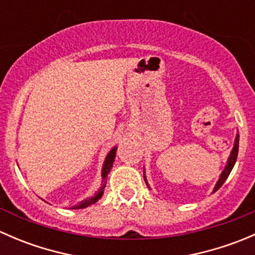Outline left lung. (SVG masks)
<instances>
[{
	"instance_id": "8db88e82",
	"label": "left lung",
	"mask_w": 255,
	"mask_h": 255,
	"mask_svg": "<svg viewBox=\"0 0 255 255\" xmlns=\"http://www.w3.org/2000/svg\"><path fill=\"white\" fill-rule=\"evenodd\" d=\"M238 144H239V135L237 134V137H236L235 146H233L232 151H231L230 158H228L227 165H226L225 170H223V171H222V174H221L220 180H218L217 184H216L215 189H213V192H216V191H217L218 189H220L221 186H222L223 182H225L226 180H227L228 175H230V173H231V171H232L233 166H235V164H236V160H237V155H238ZM144 180H145V176H144ZM145 182H146V180H145Z\"/></svg>"
}]
</instances>
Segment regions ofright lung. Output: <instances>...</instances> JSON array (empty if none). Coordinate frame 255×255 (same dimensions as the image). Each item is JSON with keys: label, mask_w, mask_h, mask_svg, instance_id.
<instances>
[{"label": "right lung", "mask_w": 255, "mask_h": 255, "mask_svg": "<svg viewBox=\"0 0 255 255\" xmlns=\"http://www.w3.org/2000/svg\"><path fill=\"white\" fill-rule=\"evenodd\" d=\"M116 150H117V146H115V148L112 149L111 151H110L109 154H107L106 156V160H105L104 163V168H102V179H104V184H102V186L100 187L99 192H97L95 196L90 197V199H86L84 200V201L80 202L79 205H76V206H73L71 208L73 210H79V208H85L87 206H90V205L95 204V202L99 201L100 199H101V196L104 195V190H105V186H106V177L109 175V173L111 171L112 169V165H113V161H115V156H116Z\"/></svg>", "instance_id": "1"}]
</instances>
